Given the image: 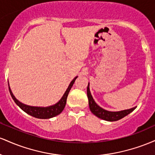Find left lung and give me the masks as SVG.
Masks as SVG:
<instances>
[{
  "instance_id": "8db88e82",
  "label": "left lung",
  "mask_w": 155,
  "mask_h": 155,
  "mask_svg": "<svg viewBox=\"0 0 155 155\" xmlns=\"http://www.w3.org/2000/svg\"><path fill=\"white\" fill-rule=\"evenodd\" d=\"M87 97L89 101V106H90V111L94 115L97 117L98 118L102 119V120L106 121H109V122H114V121H117L121 120L127 115H128L130 113H131L133 111L136 109V107L130 108V109L123 110V111H109L107 110H105L98 106L94 101L93 97L90 93V87L89 84L87 88Z\"/></svg>"
}]
</instances>
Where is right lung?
<instances>
[{
	"instance_id": "1",
	"label": "right lung",
	"mask_w": 155,
	"mask_h": 155,
	"mask_svg": "<svg viewBox=\"0 0 155 155\" xmlns=\"http://www.w3.org/2000/svg\"><path fill=\"white\" fill-rule=\"evenodd\" d=\"M76 78H77V76L72 80L71 82L69 84L68 87L66 90V91L65 92L63 96L62 97V98L60 99L57 104L52 105V106H47V107L31 106L22 104V103L19 102V101L15 97V95H13V93H12V90H11L10 89L9 84H8V89H9V92L11 95H12V98H13L14 101L16 103V104H17L21 109L25 112V113L31 115L32 117H34L35 118L38 119H49L60 114L63 111L64 108H65V104H66L67 97L68 95V93L69 92H70L71 89L72 87L73 84L75 82Z\"/></svg>"
}]
</instances>
